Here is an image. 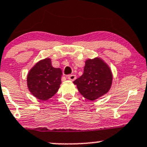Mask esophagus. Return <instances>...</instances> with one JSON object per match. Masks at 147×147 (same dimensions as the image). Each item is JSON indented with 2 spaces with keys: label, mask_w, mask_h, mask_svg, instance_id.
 Returning a JSON list of instances; mask_svg holds the SVG:
<instances>
[{
  "label": "esophagus",
  "mask_w": 147,
  "mask_h": 147,
  "mask_svg": "<svg viewBox=\"0 0 147 147\" xmlns=\"http://www.w3.org/2000/svg\"><path fill=\"white\" fill-rule=\"evenodd\" d=\"M67 79L69 80H71V81H74V80L76 79V76H75V75H69L67 76Z\"/></svg>",
  "instance_id": "obj_1"
}]
</instances>
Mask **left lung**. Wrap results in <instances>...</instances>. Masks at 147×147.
<instances>
[{
	"label": "left lung",
	"instance_id": "left-lung-1",
	"mask_svg": "<svg viewBox=\"0 0 147 147\" xmlns=\"http://www.w3.org/2000/svg\"><path fill=\"white\" fill-rule=\"evenodd\" d=\"M112 80L110 67L99 58H96L86 60L84 73L73 83L84 98L94 101L109 92Z\"/></svg>",
	"mask_w": 147,
	"mask_h": 147
}]
</instances>
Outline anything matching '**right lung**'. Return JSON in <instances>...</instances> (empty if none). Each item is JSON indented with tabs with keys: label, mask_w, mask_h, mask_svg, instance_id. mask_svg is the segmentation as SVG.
Here are the masks:
<instances>
[{
	"label": "right lung",
	"mask_w": 147,
	"mask_h": 147,
	"mask_svg": "<svg viewBox=\"0 0 147 147\" xmlns=\"http://www.w3.org/2000/svg\"><path fill=\"white\" fill-rule=\"evenodd\" d=\"M62 75L61 69L52 66L50 58L41 60L30 69L27 75L29 90L38 99L46 101L58 92Z\"/></svg>",
	"instance_id": "add662e5"
}]
</instances>
